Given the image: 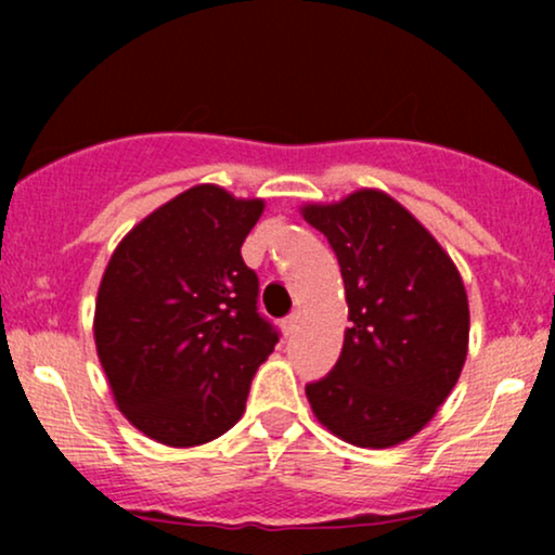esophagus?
Returning a JSON list of instances; mask_svg holds the SVG:
<instances>
[{"label": "esophagus", "mask_w": 555, "mask_h": 555, "mask_svg": "<svg viewBox=\"0 0 555 555\" xmlns=\"http://www.w3.org/2000/svg\"><path fill=\"white\" fill-rule=\"evenodd\" d=\"M297 323H299V313H292V315H286V318H284V321H282V328H284V334H286V336H289V334H292V331H295V328H297Z\"/></svg>", "instance_id": "1"}]
</instances>
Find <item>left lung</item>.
Returning a JSON list of instances; mask_svg holds the SVG:
<instances>
[{
  "instance_id": "left-lung-1",
  "label": "left lung",
  "mask_w": 555,
  "mask_h": 555,
  "mask_svg": "<svg viewBox=\"0 0 555 555\" xmlns=\"http://www.w3.org/2000/svg\"><path fill=\"white\" fill-rule=\"evenodd\" d=\"M302 216L336 253L352 321L334 371L305 393L341 441L397 446L430 423L467 360L460 271L428 229L380 190L313 203Z\"/></svg>"
}]
</instances>
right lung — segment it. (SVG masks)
<instances>
[{"instance_id": "obj_1", "label": "right lung", "mask_w": 555, "mask_h": 555, "mask_svg": "<svg viewBox=\"0 0 555 555\" xmlns=\"http://www.w3.org/2000/svg\"><path fill=\"white\" fill-rule=\"evenodd\" d=\"M263 201L195 184L145 216L106 266L93 336L119 412L158 443L201 446L245 412L279 331L242 242Z\"/></svg>"}]
</instances>
